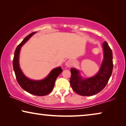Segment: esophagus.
<instances>
[{"instance_id": "esophagus-1", "label": "esophagus", "mask_w": 126, "mask_h": 126, "mask_svg": "<svg viewBox=\"0 0 126 126\" xmlns=\"http://www.w3.org/2000/svg\"><path fill=\"white\" fill-rule=\"evenodd\" d=\"M71 65H72V63L71 61H69V60H68V61H67L66 63H65V66L68 67V68H69L70 66H71Z\"/></svg>"}]
</instances>
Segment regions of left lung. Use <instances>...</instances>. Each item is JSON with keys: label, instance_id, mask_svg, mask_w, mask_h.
Here are the masks:
<instances>
[{"label": "left lung", "instance_id": "1", "mask_svg": "<svg viewBox=\"0 0 126 126\" xmlns=\"http://www.w3.org/2000/svg\"><path fill=\"white\" fill-rule=\"evenodd\" d=\"M103 59L99 72L94 76L83 78L80 70L70 69V84L73 90L81 96H93L102 91L108 83L113 69L112 51L107 43L103 44Z\"/></svg>", "mask_w": 126, "mask_h": 126}]
</instances>
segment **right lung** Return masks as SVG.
Returning <instances> with one entry per match:
<instances>
[{
	"instance_id": "right-lung-1",
	"label": "right lung",
	"mask_w": 126,
	"mask_h": 126,
	"mask_svg": "<svg viewBox=\"0 0 126 126\" xmlns=\"http://www.w3.org/2000/svg\"><path fill=\"white\" fill-rule=\"evenodd\" d=\"M36 32H33L27 35L17 46L14 53L13 64L17 81L22 88L29 94L42 96H45L51 92L54 86L55 81L60 74L63 72V69L60 66L53 69L45 78L39 80H32L24 75L20 68L19 63L20 49L22 46Z\"/></svg>"
}]
</instances>
